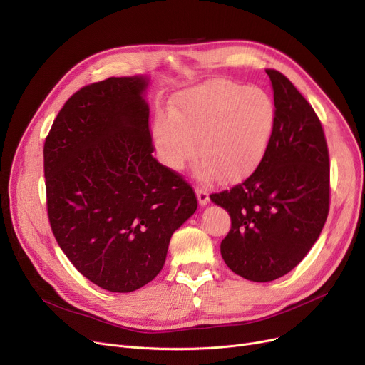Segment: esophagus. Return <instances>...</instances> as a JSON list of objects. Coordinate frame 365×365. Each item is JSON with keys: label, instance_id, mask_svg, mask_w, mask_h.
Instances as JSON below:
<instances>
[{"label": "esophagus", "instance_id": "34e87169", "mask_svg": "<svg viewBox=\"0 0 365 365\" xmlns=\"http://www.w3.org/2000/svg\"><path fill=\"white\" fill-rule=\"evenodd\" d=\"M196 195H197V200L200 205H207V203L210 202V195L203 187H199V185L196 187Z\"/></svg>", "mask_w": 365, "mask_h": 365}]
</instances>
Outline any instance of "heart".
<instances>
[{
    "mask_svg": "<svg viewBox=\"0 0 365 365\" xmlns=\"http://www.w3.org/2000/svg\"><path fill=\"white\" fill-rule=\"evenodd\" d=\"M274 123V100L265 90L215 79L175 98L169 116L155 121L154 140L169 168L182 169L197 151L200 180L237 182L264 158Z\"/></svg>",
    "mask_w": 365,
    "mask_h": 365,
    "instance_id": "heart-1",
    "label": "heart"
}]
</instances>
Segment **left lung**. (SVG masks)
Returning a JSON list of instances; mask_svg holds the SVG:
<instances>
[{
  "label": "left lung",
  "instance_id": "obj_1",
  "mask_svg": "<svg viewBox=\"0 0 365 365\" xmlns=\"http://www.w3.org/2000/svg\"><path fill=\"white\" fill-rule=\"evenodd\" d=\"M275 123L249 178L211 200L230 215L220 244L226 265L250 282H272L310 252L329 212V153L322 124L283 73L267 68Z\"/></svg>",
  "mask_w": 365,
  "mask_h": 365
}]
</instances>
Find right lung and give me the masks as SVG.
Segmentation results:
<instances>
[{
  "label": "right lung",
  "mask_w": 365,
  "mask_h": 365,
  "mask_svg": "<svg viewBox=\"0 0 365 365\" xmlns=\"http://www.w3.org/2000/svg\"><path fill=\"white\" fill-rule=\"evenodd\" d=\"M147 79L82 86L43 147L53 237L101 289L133 292L162 271L172 233L197 208L193 187L153 157Z\"/></svg>",
  "instance_id": "obj_1"
}]
</instances>
